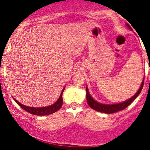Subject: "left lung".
Here are the masks:
<instances>
[{"label":"left lung","mask_w":150,"mask_h":150,"mask_svg":"<svg viewBox=\"0 0 150 150\" xmlns=\"http://www.w3.org/2000/svg\"><path fill=\"white\" fill-rule=\"evenodd\" d=\"M144 80H143L139 90L137 91V93L135 94V95L132 97V98L128 99V100L122 102V103H120V104H110V105H108V104H102L95 101V100L91 97L89 92H88V88L86 87L87 103H88V106H89L91 108H92V109L95 110L96 111H98V112H104V113H114V112H119V111L125 109L128 106H129L130 104H132V102L134 100V99L136 98L139 95V94L140 93V91H141V90H142L143 88V86H144Z\"/></svg>","instance_id":"left-lung-1"}]
</instances>
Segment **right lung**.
I'll return each mask as SVG.
<instances>
[{
	"label": "right lung",
	"instance_id": "1",
	"mask_svg": "<svg viewBox=\"0 0 150 150\" xmlns=\"http://www.w3.org/2000/svg\"><path fill=\"white\" fill-rule=\"evenodd\" d=\"M64 90V88L62 90V94H61L60 97H59V100L55 102V104H52L51 106H49V107H27L25 105H23L21 103H19L18 101H17L14 98V100L16 102L17 104H18V106H20L24 110L27 111L28 112L30 113V114L36 115V116H46V115H50L55 112L56 111L59 110L62 107V104H63V99H62V94H63V91Z\"/></svg>",
	"mask_w": 150,
	"mask_h": 150
}]
</instances>
